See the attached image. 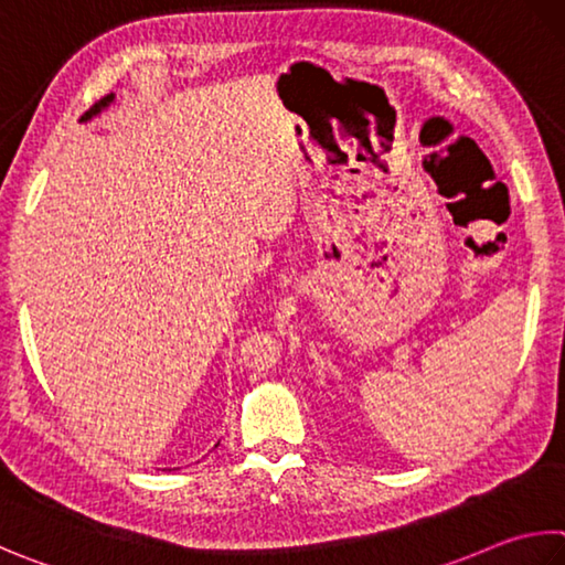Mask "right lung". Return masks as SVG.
<instances>
[{
    "mask_svg": "<svg viewBox=\"0 0 565 565\" xmlns=\"http://www.w3.org/2000/svg\"><path fill=\"white\" fill-rule=\"evenodd\" d=\"M113 100H116V96H113V94L106 96V98H100L94 108H88V110L84 113V116H81V122H88V120H94L96 116H100V113H104V110L113 104ZM214 447H220V443L214 445Z\"/></svg>",
    "mask_w": 565,
    "mask_h": 565,
    "instance_id": "obj_1",
    "label": "right lung"
}]
</instances>
